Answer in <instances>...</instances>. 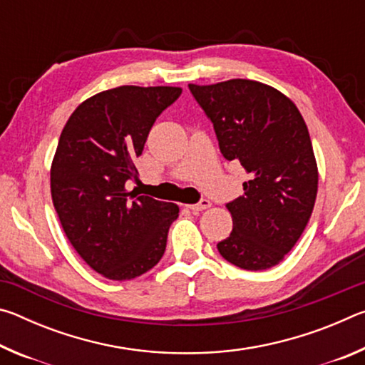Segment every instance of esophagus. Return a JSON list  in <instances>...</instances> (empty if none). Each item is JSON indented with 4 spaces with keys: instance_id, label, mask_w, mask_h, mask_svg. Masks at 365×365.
<instances>
[{
    "instance_id": "1",
    "label": "esophagus",
    "mask_w": 365,
    "mask_h": 365,
    "mask_svg": "<svg viewBox=\"0 0 365 365\" xmlns=\"http://www.w3.org/2000/svg\"><path fill=\"white\" fill-rule=\"evenodd\" d=\"M187 207L193 212H200V211H205V209H207V207H211V201L201 200L200 202H197V205H187Z\"/></svg>"
}]
</instances>
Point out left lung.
<instances>
[{
	"label": "left lung",
	"instance_id": "8db88e82",
	"mask_svg": "<svg viewBox=\"0 0 365 365\" xmlns=\"http://www.w3.org/2000/svg\"><path fill=\"white\" fill-rule=\"evenodd\" d=\"M188 86L214 123L220 153L250 175L245 193L227 205L233 230L217 250L240 269L274 267L304 232L317 196L306 122L288 96L256 80Z\"/></svg>",
	"mask_w": 365,
	"mask_h": 365
}]
</instances>
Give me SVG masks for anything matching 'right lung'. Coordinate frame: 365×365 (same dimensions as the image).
I'll use <instances>...</instances> for the list:
<instances>
[{"label": "right lung", "instance_id": "right-lung-1", "mask_svg": "<svg viewBox=\"0 0 365 365\" xmlns=\"http://www.w3.org/2000/svg\"><path fill=\"white\" fill-rule=\"evenodd\" d=\"M180 86L122 85L96 93L71 114L51 163V197L78 256L104 279L132 280L153 269L178 217L174 202L125 188L137 178L154 120Z\"/></svg>", "mask_w": 365, "mask_h": 365}]
</instances>
